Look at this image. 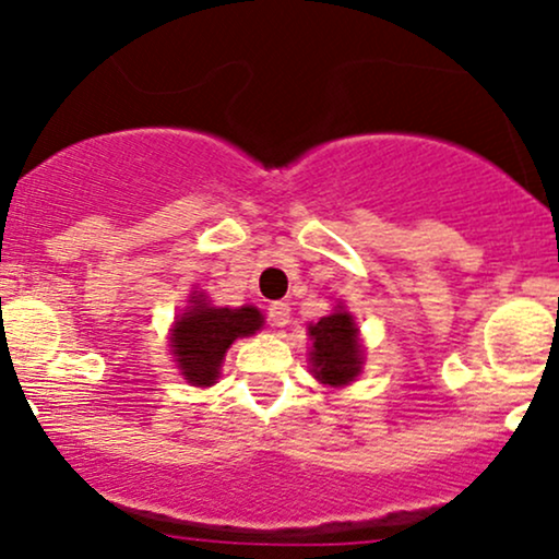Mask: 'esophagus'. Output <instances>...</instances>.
Returning <instances> with one entry per match:
<instances>
[{"label": "esophagus", "instance_id": "34e87169", "mask_svg": "<svg viewBox=\"0 0 559 559\" xmlns=\"http://www.w3.org/2000/svg\"><path fill=\"white\" fill-rule=\"evenodd\" d=\"M266 316L272 326H287V323H290V306H287V302H272V306L266 308Z\"/></svg>", "mask_w": 559, "mask_h": 559}]
</instances>
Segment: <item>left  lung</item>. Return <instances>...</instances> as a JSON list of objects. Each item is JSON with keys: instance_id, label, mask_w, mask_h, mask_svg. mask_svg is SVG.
I'll list each match as a JSON object with an SVG mask.
<instances>
[{"instance_id": "left-lung-1", "label": "left lung", "mask_w": 559, "mask_h": 559, "mask_svg": "<svg viewBox=\"0 0 559 559\" xmlns=\"http://www.w3.org/2000/svg\"><path fill=\"white\" fill-rule=\"evenodd\" d=\"M313 347L308 353L311 360V373L319 378L323 385L353 383L360 376L362 368V347L357 340L355 319L340 306V311L332 316H323L319 323L308 326Z\"/></svg>"}]
</instances>
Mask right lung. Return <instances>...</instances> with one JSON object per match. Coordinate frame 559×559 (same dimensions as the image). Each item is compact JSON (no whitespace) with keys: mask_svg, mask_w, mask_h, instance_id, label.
Returning a JSON list of instances; mask_svg holds the SVG:
<instances>
[{"mask_svg":"<svg viewBox=\"0 0 559 559\" xmlns=\"http://www.w3.org/2000/svg\"><path fill=\"white\" fill-rule=\"evenodd\" d=\"M264 326L259 308H217L204 295H191L186 313L170 329V347L178 370L191 385L217 383L225 353L240 336L257 334Z\"/></svg>","mask_w":559,"mask_h":559,"instance_id":"add662e5","label":"right lung"}]
</instances>
